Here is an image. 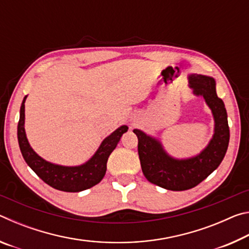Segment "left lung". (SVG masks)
Wrapping results in <instances>:
<instances>
[{"instance_id":"8db88e82","label":"left lung","mask_w":249,"mask_h":249,"mask_svg":"<svg viewBox=\"0 0 249 249\" xmlns=\"http://www.w3.org/2000/svg\"><path fill=\"white\" fill-rule=\"evenodd\" d=\"M193 95L201 96L212 113L213 135L199 154L187 158H176L167 153L159 138L135 128L138 138L142 174L149 182L171 191L195 188L220 166L230 142V128L224 102L216 94L214 78L204 74L188 75Z\"/></svg>"}]
</instances>
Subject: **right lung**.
<instances>
[{
	"label": "right lung",
	"mask_w": 249,
	"mask_h": 249,
	"mask_svg": "<svg viewBox=\"0 0 249 249\" xmlns=\"http://www.w3.org/2000/svg\"><path fill=\"white\" fill-rule=\"evenodd\" d=\"M25 96L19 109L18 125V140L20 153L27 165L39 178L57 190L65 192H80L98 184L107 172V162L109 155L121 141L128 127L122 125L101 142L99 148L90 159L78 166H62L50 162L32 148L25 132Z\"/></svg>",
	"instance_id": "add662e5"
}]
</instances>
